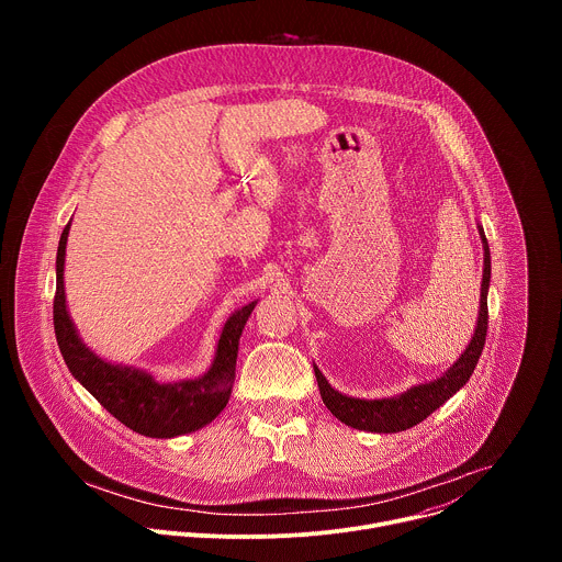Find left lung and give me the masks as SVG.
<instances>
[{"label": "left lung", "instance_id": "obj_1", "mask_svg": "<svg viewBox=\"0 0 562 562\" xmlns=\"http://www.w3.org/2000/svg\"><path fill=\"white\" fill-rule=\"evenodd\" d=\"M480 239H483V284H480V306H477V323L475 331L467 345V349L460 353V358L436 380L414 384L412 389L403 391L400 395L391 397H353L347 393H340L329 384V380L323 375L315 364V378L319 386V395H323V403L327 409L345 425L371 431V434H397L407 431L414 425L423 423L427 416H431L438 407H442L447 400L460 391L469 375L473 373L480 353H483L485 338H487V325H490V313H487V293H490V280H492V254L483 226H477Z\"/></svg>", "mask_w": 562, "mask_h": 562}]
</instances>
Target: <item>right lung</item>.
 <instances>
[{
  "instance_id": "right-lung-1",
  "label": "right lung",
  "mask_w": 562,
  "mask_h": 562,
  "mask_svg": "<svg viewBox=\"0 0 562 562\" xmlns=\"http://www.w3.org/2000/svg\"><path fill=\"white\" fill-rule=\"evenodd\" d=\"M68 231L70 222L66 224L57 247V291L53 302L55 336L68 371L111 416L135 434L148 438H176L206 427L228 403L239 336H243L247 319L258 302H249L226 317L209 371L193 380L159 382L144 369L100 358L79 338L64 293Z\"/></svg>"
}]
</instances>
